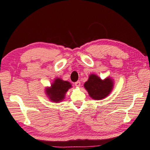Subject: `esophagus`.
<instances>
[{"instance_id":"esophagus-1","label":"esophagus","mask_w":150,"mask_h":150,"mask_svg":"<svg viewBox=\"0 0 150 150\" xmlns=\"http://www.w3.org/2000/svg\"><path fill=\"white\" fill-rule=\"evenodd\" d=\"M75 86H77V87H79L81 86V82L79 81H77V82L75 83Z\"/></svg>"}]
</instances>
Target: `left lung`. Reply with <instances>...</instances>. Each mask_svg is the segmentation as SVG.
Masks as SVG:
<instances>
[{
	"instance_id": "left-lung-1",
	"label": "left lung",
	"mask_w": 150,
	"mask_h": 150,
	"mask_svg": "<svg viewBox=\"0 0 150 150\" xmlns=\"http://www.w3.org/2000/svg\"><path fill=\"white\" fill-rule=\"evenodd\" d=\"M89 96L94 100H102L110 94L113 88V81L110 78L102 80L96 75L89 76L88 81L84 84Z\"/></svg>"
}]
</instances>
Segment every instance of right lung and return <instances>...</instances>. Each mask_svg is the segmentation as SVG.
<instances>
[{"label":"right lung","mask_w":150,"mask_h":150,"mask_svg":"<svg viewBox=\"0 0 150 150\" xmlns=\"http://www.w3.org/2000/svg\"><path fill=\"white\" fill-rule=\"evenodd\" d=\"M71 87V84L69 82L64 81L58 78L52 84L50 88L47 89L46 92L52 101L58 102L64 100L66 92Z\"/></svg>","instance_id":"right-lung-1"}]
</instances>
